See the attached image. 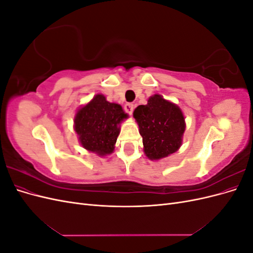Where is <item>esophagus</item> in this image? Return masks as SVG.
I'll return each mask as SVG.
<instances>
[{
	"mask_svg": "<svg viewBox=\"0 0 253 253\" xmlns=\"http://www.w3.org/2000/svg\"><path fill=\"white\" fill-rule=\"evenodd\" d=\"M133 110H134V104H133V103H126V104L125 105V111H126L127 114L131 115V114L133 113Z\"/></svg>",
	"mask_w": 253,
	"mask_h": 253,
	"instance_id": "obj_1",
	"label": "esophagus"
}]
</instances>
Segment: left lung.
I'll list each match as a JSON object with an SVG mask.
<instances>
[{
  "mask_svg": "<svg viewBox=\"0 0 253 253\" xmlns=\"http://www.w3.org/2000/svg\"><path fill=\"white\" fill-rule=\"evenodd\" d=\"M133 116L142 136L143 152L149 159L159 160L179 150L186 121L177 104L155 94L147 104L137 106Z\"/></svg>",
  "mask_w": 253,
  "mask_h": 253,
  "instance_id": "left-lung-1",
  "label": "left lung"
}]
</instances>
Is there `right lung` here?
<instances>
[{"instance_id":"right-lung-1","label":"right lung","mask_w":253,"mask_h":253,"mask_svg":"<svg viewBox=\"0 0 253 253\" xmlns=\"http://www.w3.org/2000/svg\"><path fill=\"white\" fill-rule=\"evenodd\" d=\"M127 117L120 104L109 102L102 94H97L77 110L74 129L84 149L106 156L114 152L120 125Z\"/></svg>"}]
</instances>
